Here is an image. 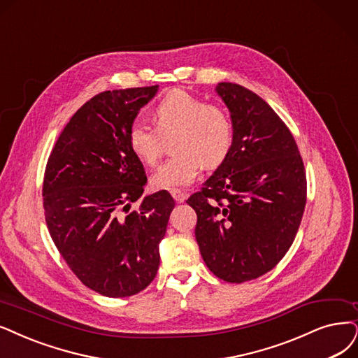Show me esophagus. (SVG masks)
<instances>
[{
    "mask_svg": "<svg viewBox=\"0 0 358 358\" xmlns=\"http://www.w3.org/2000/svg\"><path fill=\"white\" fill-rule=\"evenodd\" d=\"M171 196L174 197V201L178 202V203L186 201V197H187V194L184 193V192H181L180 189H172V190H171Z\"/></svg>",
    "mask_w": 358,
    "mask_h": 358,
    "instance_id": "1",
    "label": "esophagus"
}]
</instances>
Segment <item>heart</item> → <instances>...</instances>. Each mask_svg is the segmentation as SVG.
Instances as JSON below:
<instances>
[{
    "instance_id": "1",
    "label": "heart",
    "mask_w": 358,
    "mask_h": 358,
    "mask_svg": "<svg viewBox=\"0 0 358 358\" xmlns=\"http://www.w3.org/2000/svg\"><path fill=\"white\" fill-rule=\"evenodd\" d=\"M153 128L134 121L127 131L131 153L144 165H156L162 156V138L169 134L174 152L152 177L156 189L187 186L202 166L215 169L227 161L234 144L231 116L218 104L184 90H172L152 109Z\"/></svg>"
}]
</instances>
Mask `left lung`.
Masks as SVG:
<instances>
[{"mask_svg": "<svg viewBox=\"0 0 358 358\" xmlns=\"http://www.w3.org/2000/svg\"><path fill=\"white\" fill-rule=\"evenodd\" d=\"M234 144L227 161L187 203L208 268L229 283L258 279L292 246L307 203V177L296 141L270 106L250 90L220 83Z\"/></svg>", "mask_w": 358, "mask_h": 358, "instance_id": "8db88e82", "label": "left lung"}]
</instances>
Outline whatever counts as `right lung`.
I'll return each instance as SVG.
<instances>
[{
	"label": "right lung",
	"mask_w": 358,
	"mask_h": 358,
	"mask_svg": "<svg viewBox=\"0 0 358 358\" xmlns=\"http://www.w3.org/2000/svg\"><path fill=\"white\" fill-rule=\"evenodd\" d=\"M156 91L113 90L90 99L62 131L44 172L52 242L79 280L109 298L136 295L153 282L176 206L165 190L138 201L148 177L127 143L129 125Z\"/></svg>",
	"instance_id": "add662e5"
}]
</instances>
